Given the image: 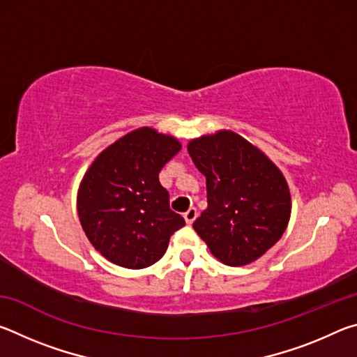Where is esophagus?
Here are the masks:
<instances>
[{"mask_svg":"<svg viewBox=\"0 0 357 357\" xmlns=\"http://www.w3.org/2000/svg\"><path fill=\"white\" fill-rule=\"evenodd\" d=\"M197 215H198V211H197L195 208H190V209L187 211V213L184 214V219H185L187 223H189V225H192L193 220L197 219Z\"/></svg>","mask_w":357,"mask_h":357,"instance_id":"34e87169","label":"esophagus"}]
</instances>
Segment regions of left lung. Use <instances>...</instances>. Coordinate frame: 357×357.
<instances>
[{"label": "left lung", "instance_id": "obj_1", "mask_svg": "<svg viewBox=\"0 0 357 357\" xmlns=\"http://www.w3.org/2000/svg\"><path fill=\"white\" fill-rule=\"evenodd\" d=\"M187 149L206 176L208 208L193 222L198 236L223 264L255 261L288 225L291 198L283 174L234 132L197 138Z\"/></svg>", "mask_w": 357, "mask_h": 357}]
</instances>
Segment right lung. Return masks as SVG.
Wrapping results in <instances>:
<instances>
[{
  "instance_id": "obj_1",
  "label": "right lung",
  "mask_w": 357,
  "mask_h": 357,
  "mask_svg": "<svg viewBox=\"0 0 357 357\" xmlns=\"http://www.w3.org/2000/svg\"><path fill=\"white\" fill-rule=\"evenodd\" d=\"M179 151L176 138L142 128L119 138L89 167L78 190V217L108 261L148 268L185 225L170 209V195L159 181V172Z\"/></svg>"
}]
</instances>
